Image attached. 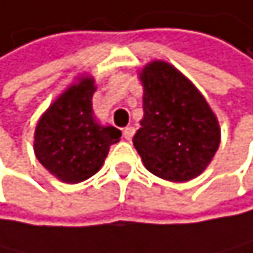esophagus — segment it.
Returning <instances> with one entry per match:
<instances>
[{
	"instance_id": "esophagus-1",
	"label": "esophagus",
	"mask_w": 253,
	"mask_h": 253,
	"mask_svg": "<svg viewBox=\"0 0 253 253\" xmlns=\"http://www.w3.org/2000/svg\"><path fill=\"white\" fill-rule=\"evenodd\" d=\"M133 133H135V129L130 127V126H129V127H126V129L123 130V135H124V138H126V140H130V138L133 137Z\"/></svg>"
}]
</instances>
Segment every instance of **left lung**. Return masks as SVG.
Masks as SVG:
<instances>
[{"instance_id":"obj_1","label":"left lung","mask_w":253,"mask_h":253,"mask_svg":"<svg viewBox=\"0 0 253 253\" xmlns=\"http://www.w3.org/2000/svg\"><path fill=\"white\" fill-rule=\"evenodd\" d=\"M143 120L133 146L156 176L184 182L211 162L220 141L219 123L205 97L184 75L164 61L141 72Z\"/></svg>"}]
</instances>
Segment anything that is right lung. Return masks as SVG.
Returning <instances> with one entry per match:
<instances>
[{"label":"right lung","mask_w":253,"mask_h":253,"mask_svg":"<svg viewBox=\"0 0 253 253\" xmlns=\"http://www.w3.org/2000/svg\"><path fill=\"white\" fill-rule=\"evenodd\" d=\"M94 89V80L84 77L53 102L36 127L38 161L51 174L71 184L97 173L110 145L121 138V130L96 123L91 107Z\"/></svg>","instance_id":"right-lung-1"}]
</instances>
